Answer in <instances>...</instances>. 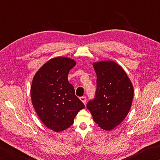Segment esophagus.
Masks as SVG:
<instances>
[{"label": "esophagus", "instance_id": "34e87169", "mask_svg": "<svg viewBox=\"0 0 160 160\" xmlns=\"http://www.w3.org/2000/svg\"><path fill=\"white\" fill-rule=\"evenodd\" d=\"M80 99L81 100V101H82L84 104H85L86 103V101H87V98L85 96H82V97H80Z\"/></svg>", "mask_w": 160, "mask_h": 160}]
</instances>
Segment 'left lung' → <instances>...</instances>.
<instances>
[{"label": "left lung", "mask_w": 160, "mask_h": 160, "mask_svg": "<svg viewBox=\"0 0 160 160\" xmlns=\"http://www.w3.org/2000/svg\"><path fill=\"white\" fill-rule=\"evenodd\" d=\"M96 73L94 98L87 108L93 121L102 129L111 130L126 117L132 105L134 89L127 74L112 61L93 64Z\"/></svg>", "instance_id": "obj_1"}]
</instances>
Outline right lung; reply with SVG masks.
<instances>
[{"mask_svg": "<svg viewBox=\"0 0 160 160\" xmlns=\"http://www.w3.org/2000/svg\"><path fill=\"white\" fill-rule=\"evenodd\" d=\"M76 62L58 57L43 64L34 76L31 85L32 105L45 126L55 132L69 128L84 105L68 82V72Z\"/></svg>", "mask_w": 160, "mask_h": 160, "instance_id": "add662e5", "label": "right lung"}]
</instances>
